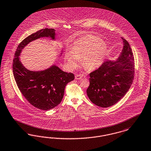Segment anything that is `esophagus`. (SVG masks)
<instances>
[{
  "instance_id": "obj_1",
  "label": "esophagus",
  "mask_w": 151,
  "mask_h": 151,
  "mask_svg": "<svg viewBox=\"0 0 151 151\" xmlns=\"http://www.w3.org/2000/svg\"><path fill=\"white\" fill-rule=\"evenodd\" d=\"M82 77H83L82 75H81V74L78 75H78H76L75 76V78L77 79V80H79V79H81V78H82Z\"/></svg>"
}]
</instances>
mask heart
Instances as JSON below:
<instances>
[{
  "mask_svg": "<svg viewBox=\"0 0 151 151\" xmlns=\"http://www.w3.org/2000/svg\"><path fill=\"white\" fill-rule=\"evenodd\" d=\"M107 52L106 42L93 35H86L73 43L72 50L65 52L64 59L70 70L78 66L80 59L83 57V66L92 70L100 66Z\"/></svg>",
  "mask_w": 151,
  "mask_h": 151,
  "instance_id": "obj_1",
  "label": "heart"
}]
</instances>
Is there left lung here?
<instances>
[{
    "mask_svg": "<svg viewBox=\"0 0 151 151\" xmlns=\"http://www.w3.org/2000/svg\"><path fill=\"white\" fill-rule=\"evenodd\" d=\"M124 44L119 58L104 62L89 73L90 85L86 90L91 102L101 107H109L124 97L133 83L135 63L129 42L121 38Z\"/></svg>",
    "mask_w": 151,
    "mask_h": 151,
    "instance_id": "1",
    "label": "left lung"
}]
</instances>
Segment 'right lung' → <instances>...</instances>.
Listing matches in <instances>:
<instances>
[{
	"label": "right lung",
	"mask_w": 151,
	"mask_h": 151,
	"mask_svg": "<svg viewBox=\"0 0 151 151\" xmlns=\"http://www.w3.org/2000/svg\"><path fill=\"white\" fill-rule=\"evenodd\" d=\"M42 37L54 39L55 30L43 29L23 40L15 52L12 68L16 84L24 98L35 107L48 111L60 103L66 85L73 81L75 76L55 65L41 71H30L22 65L19 58L22 50L29 42Z\"/></svg>",
	"instance_id": "add662e5"
}]
</instances>
